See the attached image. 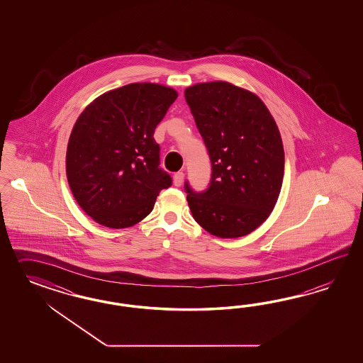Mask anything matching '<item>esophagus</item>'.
<instances>
[{
    "mask_svg": "<svg viewBox=\"0 0 363 363\" xmlns=\"http://www.w3.org/2000/svg\"><path fill=\"white\" fill-rule=\"evenodd\" d=\"M184 179H185V174L182 172H177L174 177H173V181H174V185L176 186H181L184 184Z\"/></svg>",
    "mask_w": 363,
    "mask_h": 363,
    "instance_id": "1",
    "label": "esophagus"
}]
</instances>
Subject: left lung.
<instances>
[{
	"instance_id": "obj_1",
	"label": "left lung",
	"mask_w": 363,
	"mask_h": 363,
	"mask_svg": "<svg viewBox=\"0 0 363 363\" xmlns=\"http://www.w3.org/2000/svg\"><path fill=\"white\" fill-rule=\"evenodd\" d=\"M185 99L211 162L208 189L196 191L185 181L190 211L216 237H243L264 223L281 191L278 126L261 99L229 82L197 84Z\"/></svg>"
}]
</instances>
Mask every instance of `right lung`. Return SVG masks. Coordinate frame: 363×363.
Returning a JSON list of instances; mask_svg holds the SVG:
<instances>
[{
    "instance_id": "obj_1",
    "label": "right lung",
    "mask_w": 363,
    "mask_h": 363,
    "mask_svg": "<svg viewBox=\"0 0 363 363\" xmlns=\"http://www.w3.org/2000/svg\"><path fill=\"white\" fill-rule=\"evenodd\" d=\"M177 97L174 89L158 84H130L99 96L78 117L66 176L78 205L96 222L111 229L133 226L172 186L153 135Z\"/></svg>"
}]
</instances>
